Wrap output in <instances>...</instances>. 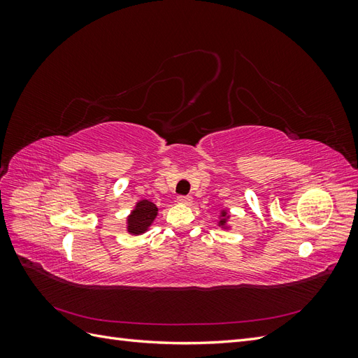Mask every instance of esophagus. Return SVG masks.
<instances>
[{
	"instance_id": "esophagus-1",
	"label": "esophagus",
	"mask_w": 358,
	"mask_h": 358,
	"mask_svg": "<svg viewBox=\"0 0 358 358\" xmlns=\"http://www.w3.org/2000/svg\"><path fill=\"white\" fill-rule=\"evenodd\" d=\"M178 203H180V204H191L192 203V197H189V196H179L178 197Z\"/></svg>"
}]
</instances>
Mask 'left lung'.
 Masks as SVG:
<instances>
[{"label": "left lung", "instance_id": "left-lung-1", "mask_svg": "<svg viewBox=\"0 0 358 358\" xmlns=\"http://www.w3.org/2000/svg\"><path fill=\"white\" fill-rule=\"evenodd\" d=\"M230 218H231V215L229 213V210L227 209H221L220 210V216H218V227L220 229H222V230H225V231H229V230H231V224H230Z\"/></svg>", "mask_w": 358, "mask_h": 358}]
</instances>
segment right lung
Wrapping results in <instances>:
<instances>
[{
	"label": "right lung",
	"mask_w": 358,
	"mask_h": 358,
	"mask_svg": "<svg viewBox=\"0 0 358 358\" xmlns=\"http://www.w3.org/2000/svg\"><path fill=\"white\" fill-rule=\"evenodd\" d=\"M158 216L157 204L149 200H138L125 220L127 233L131 236L145 234Z\"/></svg>",
	"instance_id": "right-lung-1"
}]
</instances>
